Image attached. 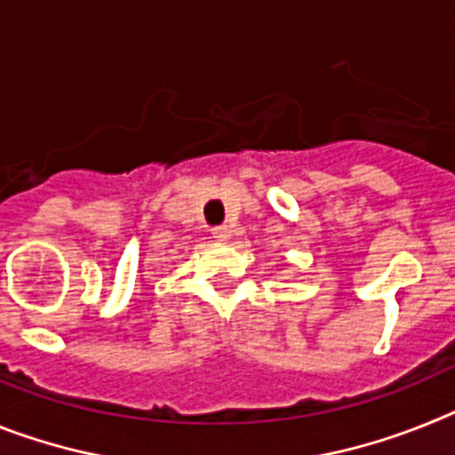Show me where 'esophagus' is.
I'll list each match as a JSON object with an SVG mask.
<instances>
[{"label": "esophagus", "instance_id": "34e87169", "mask_svg": "<svg viewBox=\"0 0 455 455\" xmlns=\"http://www.w3.org/2000/svg\"><path fill=\"white\" fill-rule=\"evenodd\" d=\"M212 235H215L217 240H231L233 228L227 227V224H222V227H215V228H212Z\"/></svg>", "mask_w": 455, "mask_h": 455}]
</instances>
